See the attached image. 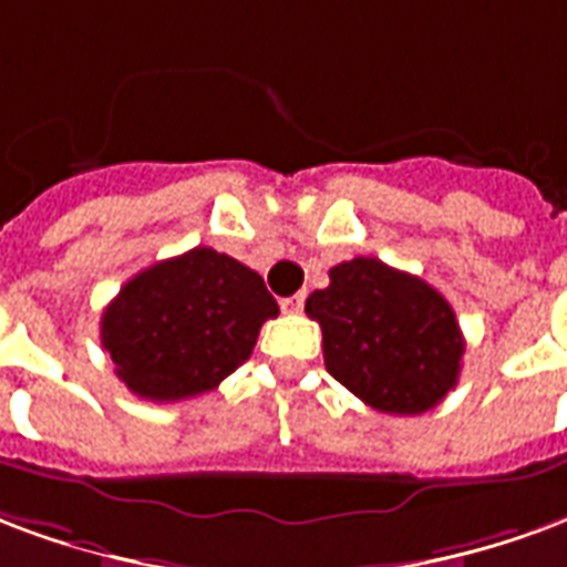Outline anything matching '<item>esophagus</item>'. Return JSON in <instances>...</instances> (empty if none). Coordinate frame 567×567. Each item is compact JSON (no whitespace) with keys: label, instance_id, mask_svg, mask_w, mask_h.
<instances>
[{"label":"esophagus","instance_id":"esophagus-1","mask_svg":"<svg viewBox=\"0 0 567 567\" xmlns=\"http://www.w3.org/2000/svg\"><path fill=\"white\" fill-rule=\"evenodd\" d=\"M280 308L287 313H299L305 308V292H296V296H289V299L280 301Z\"/></svg>","mask_w":567,"mask_h":567}]
</instances>
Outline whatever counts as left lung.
Here are the masks:
<instances>
[{"mask_svg":"<svg viewBox=\"0 0 567 567\" xmlns=\"http://www.w3.org/2000/svg\"><path fill=\"white\" fill-rule=\"evenodd\" d=\"M305 311L323 329L329 374L374 411L425 414L456 386L465 353L456 313L408 271L357 256L329 271Z\"/></svg>","mask_w":567,"mask_h":567,"instance_id":"1","label":"left lung"}]
</instances>
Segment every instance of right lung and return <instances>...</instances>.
I'll return each instance as SVG.
<instances>
[{
    "instance_id": "add662e5",
    "label": "right lung",
    "mask_w": 567,
    "mask_h": 567,
    "mask_svg": "<svg viewBox=\"0 0 567 567\" xmlns=\"http://www.w3.org/2000/svg\"><path fill=\"white\" fill-rule=\"evenodd\" d=\"M271 317L278 301L254 268L193 247L120 287L102 313V347L138 399L181 402L229 378Z\"/></svg>"
}]
</instances>
